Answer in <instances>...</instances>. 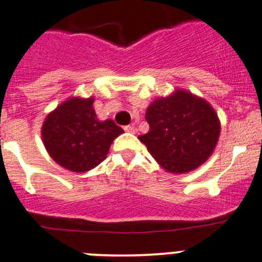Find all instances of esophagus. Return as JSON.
I'll return each mask as SVG.
<instances>
[{
  "instance_id": "obj_1",
  "label": "esophagus",
  "mask_w": 262,
  "mask_h": 262,
  "mask_svg": "<svg viewBox=\"0 0 262 262\" xmlns=\"http://www.w3.org/2000/svg\"><path fill=\"white\" fill-rule=\"evenodd\" d=\"M124 130L128 132V133H134V132H136V128H134V125H126L124 126Z\"/></svg>"
}]
</instances>
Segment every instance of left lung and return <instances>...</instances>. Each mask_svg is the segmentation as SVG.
Masks as SVG:
<instances>
[{"label":"left lung","instance_id":"8db88e82","mask_svg":"<svg viewBox=\"0 0 262 262\" xmlns=\"http://www.w3.org/2000/svg\"><path fill=\"white\" fill-rule=\"evenodd\" d=\"M148 133L138 139L166 171L183 174L204 164L220 136L217 114L207 101L184 90L157 98L146 111Z\"/></svg>","mask_w":262,"mask_h":262}]
</instances>
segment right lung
I'll list each match as a JSON object with an SVG mask.
<instances>
[{
  "label": "right lung",
  "mask_w": 262,
  "mask_h": 262,
  "mask_svg": "<svg viewBox=\"0 0 262 262\" xmlns=\"http://www.w3.org/2000/svg\"><path fill=\"white\" fill-rule=\"evenodd\" d=\"M95 98L72 97L50 113L43 121L42 139L50 156L65 169L85 172L107 157L114 139L124 133L107 119L100 121Z\"/></svg>",
  "instance_id": "obj_1"
}]
</instances>
